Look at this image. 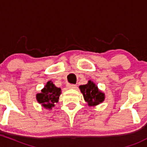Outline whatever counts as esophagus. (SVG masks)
Returning a JSON list of instances; mask_svg holds the SVG:
<instances>
[{"label":"esophagus","instance_id":"esophagus-1","mask_svg":"<svg viewBox=\"0 0 147 147\" xmlns=\"http://www.w3.org/2000/svg\"><path fill=\"white\" fill-rule=\"evenodd\" d=\"M66 87H67V88H69V89H74V88H76V86L74 84H68L67 85H66Z\"/></svg>","mask_w":147,"mask_h":147}]
</instances>
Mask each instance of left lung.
<instances>
[{"label":"left lung","instance_id":"1","mask_svg":"<svg viewBox=\"0 0 147 147\" xmlns=\"http://www.w3.org/2000/svg\"><path fill=\"white\" fill-rule=\"evenodd\" d=\"M79 89L88 106L95 107L105 100V93L90 80L88 81V84L80 86Z\"/></svg>","mask_w":147,"mask_h":147}]
</instances>
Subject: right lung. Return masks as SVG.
Listing matches in <instances>:
<instances>
[{
	"label": "right lung",
	"instance_id": "add662e5",
	"mask_svg": "<svg viewBox=\"0 0 147 147\" xmlns=\"http://www.w3.org/2000/svg\"><path fill=\"white\" fill-rule=\"evenodd\" d=\"M61 93V88L56 87L52 81H49L42 89L41 93L36 95V99L45 109L51 110L58 102Z\"/></svg>",
	"mask_w": 147,
	"mask_h": 147
}]
</instances>
